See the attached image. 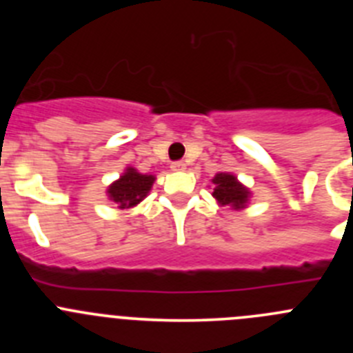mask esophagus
<instances>
[{
	"mask_svg": "<svg viewBox=\"0 0 353 353\" xmlns=\"http://www.w3.org/2000/svg\"><path fill=\"white\" fill-rule=\"evenodd\" d=\"M187 168V164L185 162H182V161H176V162H173V164H171V170L173 171H183Z\"/></svg>",
	"mask_w": 353,
	"mask_h": 353,
	"instance_id": "obj_1",
	"label": "esophagus"
}]
</instances>
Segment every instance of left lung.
I'll return each mask as SVG.
<instances>
[{"mask_svg":"<svg viewBox=\"0 0 353 353\" xmlns=\"http://www.w3.org/2000/svg\"><path fill=\"white\" fill-rule=\"evenodd\" d=\"M212 183H214L212 196L223 207H232L235 210H240V208H244L248 205L249 198H251V192H249L248 187L242 185L236 180L235 174L217 173L212 179Z\"/></svg>","mask_w":353,"mask_h":353,"instance_id":"1","label":"left lung"}]
</instances>
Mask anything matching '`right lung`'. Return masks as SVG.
Masks as SVG:
<instances>
[{
	"mask_svg": "<svg viewBox=\"0 0 353 353\" xmlns=\"http://www.w3.org/2000/svg\"><path fill=\"white\" fill-rule=\"evenodd\" d=\"M154 182V174H141L134 168H127L125 173L108 187V196L118 205V208L136 207L146 198Z\"/></svg>",
	"mask_w": 353,
	"mask_h": 353,
	"instance_id": "add662e5",
	"label": "right lung"
}]
</instances>
